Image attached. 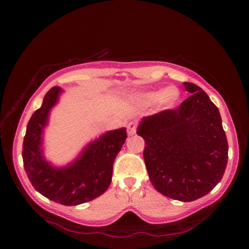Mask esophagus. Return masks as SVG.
I'll return each instance as SVG.
<instances>
[{"mask_svg": "<svg viewBox=\"0 0 249 249\" xmlns=\"http://www.w3.org/2000/svg\"><path fill=\"white\" fill-rule=\"evenodd\" d=\"M126 128H127V134L129 135V136H132V135H134L135 133H136L137 124L135 123V122H129V123L127 124V126H126Z\"/></svg>", "mask_w": 249, "mask_h": 249, "instance_id": "esophagus-1", "label": "esophagus"}]
</instances>
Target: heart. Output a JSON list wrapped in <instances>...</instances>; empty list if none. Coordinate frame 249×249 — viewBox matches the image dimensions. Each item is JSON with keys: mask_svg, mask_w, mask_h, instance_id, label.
Here are the masks:
<instances>
[{"mask_svg": "<svg viewBox=\"0 0 249 249\" xmlns=\"http://www.w3.org/2000/svg\"><path fill=\"white\" fill-rule=\"evenodd\" d=\"M179 99V91L175 88H168L167 90L147 92L142 95V102L144 104H153L159 101L163 107H171Z\"/></svg>", "mask_w": 249, "mask_h": 249, "instance_id": "obj_1", "label": "heart"}]
</instances>
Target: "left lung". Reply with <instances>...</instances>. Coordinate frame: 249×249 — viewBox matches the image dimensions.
Wrapping results in <instances>:
<instances>
[{
	"label": "left lung",
	"mask_w": 249,
	"mask_h": 249,
	"mask_svg": "<svg viewBox=\"0 0 249 249\" xmlns=\"http://www.w3.org/2000/svg\"><path fill=\"white\" fill-rule=\"evenodd\" d=\"M184 88L191 95L179 107L144 117L137 134L145 140V165L156 190L190 202L222 180L229 144L216 105L196 84Z\"/></svg>",
	"instance_id": "1"
}]
</instances>
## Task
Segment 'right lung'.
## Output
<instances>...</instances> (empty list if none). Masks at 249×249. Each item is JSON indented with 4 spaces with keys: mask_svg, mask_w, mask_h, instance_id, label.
Returning a JSON list of instances; mask_svg holds the SVG:
<instances>
[{
    "mask_svg": "<svg viewBox=\"0 0 249 249\" xmlns=\"http://www.w3.org/2000/svg\"><path fill=\"white\" fill-rule=\"evenodd\" d=\"M61 92L53 87L46 93L41 107L29 120L23 142V163L33 187L47 199L64 205H78L94 200L107 190L112 180L113 163L127 133L120 128L102 135L87 147L75 161L64 169H56L41 155V134L49 109Z\"/></svg>",
    "mask_w": 249,
    "mask_h": 249,
    "instance_id": "right-lung-1",
    "label": "right lung"
}]
</instances>
